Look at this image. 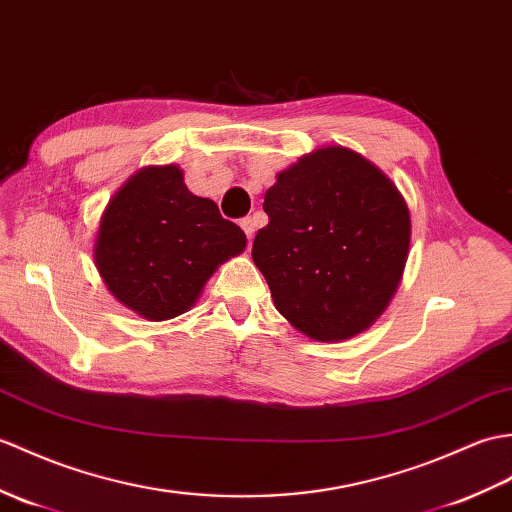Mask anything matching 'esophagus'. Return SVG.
<instances>
[{
  "label": "esophagus",
  "instance_id": "esophagus-1",
  "mask_svg": "<svg viewBox=\"0 0 512 512\" xmlns=\"http://www.w3.org/2000/svg\"><path fill=\"white\" fill-rule=\"evenodd\" d=\"M240 227L244 229V233H246V237H248V240H253V235H255V229H257V224H255V220H253V218H242V220H240Z\"/></svg>",
  "mask_w": 512,
  "mask_h": 512
}]
</instances>
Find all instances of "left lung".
<instances>
[{"label": "left lung", "instance_id": "8db88e82", "mask_svg": "<svg viewBox=\"0 0 512 512\" xmlns=\"http://www.w3.org/2000/svg\"><path fill=\"white\" fill-rule=\"evenodd\" d=\"M253 242L281 316L320 342L347 340L386 310L410 248L397 187L358 152L331 146L277 176Z\"/></svg>", "mask_w": 512, "mask_h": 512}]
</instances>
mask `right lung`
<instances>
[{
    "mask_svg": "<svg viewBox=\"0 0 512 512\" xmlns=\"http://www.w3.org/2000/svg\"><path fill=\"white\" fill-rule=\"evenodd\" d=\"M244 231L213 200L189 192L176 165L135 174L106 207L95 266L117 301L148 320L194 305L222 261L242 253Z\"/></svg>",
    "mask_w": 512,
    "mask_h": 512,
    "instance_id": "right-lung-1",
    "label": "right lung"
}]
</instances>
